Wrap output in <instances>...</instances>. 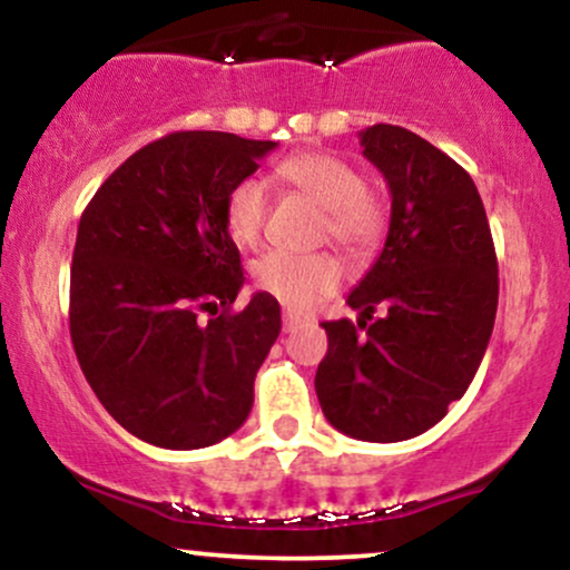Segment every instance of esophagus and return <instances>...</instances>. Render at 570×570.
<instances>
[{"mask_svg": "<svg viewBox=\"0 0 570 570\" xmlns=\"http://www.w3.org/2000/svg\"><path fill=\"white\" fill-rule=\"evenodd\" d=\"M305 324V318H299L297 313H292V311H284V332H294V330H299V326Z\"/></svg>", "mask_w": 570, "mask_h": 570, "instance_id": "esophagus-1", "label": "esophagus"}]
</instances>
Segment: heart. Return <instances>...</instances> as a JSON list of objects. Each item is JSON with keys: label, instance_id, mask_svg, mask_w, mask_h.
<instances>
[{"label": "heart", "instance_id": "1", "mask_svg": "<svg viewBox=\"0 0 570 570\" xmlns=\"http://www.w3.org/2000/svg\"><path fill=\"white\" fill-rule=\"evenodd\" d=\"M278 179L324 212L322 238L348 254H367L383 240L389 206L351 160L330 153H297L278 163ZM267 193L259 179H240L225 198V225L235 244L254 246L263 235ZM254 284L292 311H307L343 281L332 254L267 252L254 263Z\"/></svg>", "mask_w": 570, "mask_h": 570}]
</instances>
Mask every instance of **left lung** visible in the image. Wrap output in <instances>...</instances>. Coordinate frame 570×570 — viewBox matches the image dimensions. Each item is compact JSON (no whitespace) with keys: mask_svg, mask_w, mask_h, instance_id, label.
I'll use <instances>...</instances> for the list:
<instances>
[{"mask_svg":"<svg viewBox=\"0 0 570 570\" xmlns=\"http://www.w3.org/2000/svg\"><path fill=\"white\" fill-rule=\"evenodd\" d=\"M358 136L389 181L391 225L348 294L362 318L322 324L330 348L316 394L343 434L402 442L436 426L474 381L499 307V263L480 193L453 158L385 122ZM377 306L384 316L372 323Z\"/></svg>","mask_w":570,"mask_h":570,"instance_id":"1","label":"left lung"}]
</instances>
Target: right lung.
<instances>
[{
    "mask_svg": "<svg viewBox=\"0 0 570 570\" xmlns=\"http://www.w3.org/2000/svg\"><path fill=\"white\" fill-rule=\"evenodd\" d=\"M276 141L176 130L98 187L77 227L69 332L104 410L166 450L217 444L244 426L281 307L244 286L225 198Z\"/></svg>",
    "mask_w": 570,
    "mask_h": 570,
    "instance_id": "1",
    "label": "right lung"
}]
</instances>
